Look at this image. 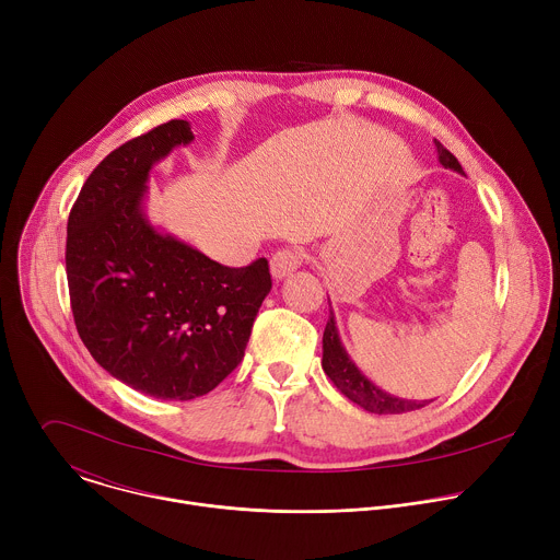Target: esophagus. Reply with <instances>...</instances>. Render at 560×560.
I'll return each mask as SVG.
<instances>
[{"mask_svg": "<svg viewBox=\"0 0 560 560\" xmlns=\"http://www.w3.org/2000/svg\"><path fill=\"white\" fill-rule=\"evenodd\" d=\"M303 257L305 253L299 250V248H283V250H277L270 259V272L275 279H283L288 275H292L301 264H303Z\"/></svg>", "mask_w": 560, "mask_h": 560, "instance_id": "34e87169", "label": "esophagus"}]
</instances>
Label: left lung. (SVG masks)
Instances as JSON below:
<instances>
[{
  "label": "left lung",
  "mask_w": 560,
  "mask_h": 560,
  "mask_svg": "<svg viewBox=\"0 0 560 560\" xmlns=\"http://www.w3.org/2000/svg\"><path fill=\"white\" fill-rule=\"evenodd\" d=\"M434 143H436V152H439V162L445 168H450L458 175H465L458 164V159L447 148H443L439 141H434ZM322 365H324V372L330 376V381L337 385V389H341V394H346L352 404L361 406L363 410H368L372 415H404V412H412V410H419V408H425L428 404H432V401H412V398H398V396L376 387L357 368V363L350 359L348 350L343 348L332 307H330V318H328L326 332H324Z\"/></svg>",
  "instance_id": "8db88e82"
}]
</instances>
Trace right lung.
Instances as JSON below:
<instances>
[{
    "instance_id": "right-lung-1",
    "label": "right lung",
    "mask_w": 560,
    "mask_h": 560,
    "mask_svg": "<svg viewBox=\"0 0 560 560\" xmlns=\"http://www.w3.org/2000/svg\"><path fill=\"white\" fill-rule=\"evenodd\" d=\"M195 139L173 119L113 150L79 192L66 238L74 326L93 359L132 389L190 401L244 359L272 288L266 259L228 268L143 210L154 164Z\"/></svg>"
}]
</instances>
